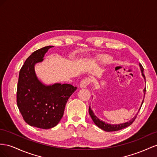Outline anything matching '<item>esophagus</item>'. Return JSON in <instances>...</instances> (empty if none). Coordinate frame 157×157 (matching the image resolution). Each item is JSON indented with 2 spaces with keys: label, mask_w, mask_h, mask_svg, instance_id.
<instances>
[{
  "label": "esophagus",
  "mask_w": 157,
  "mask_h": 157,
  "mask_svg": "<svg viewBox=\"0 0 157 157\" xmlns=\"http://www.w3.org/2000/svg\"><path fill=\"white\" fill-rule=\"evenodd\" d=\"M91 82V79L89 78H85L83 79H82V81L80 82L79 86L81 88H86L88 85Z\"/></svg>",
  "instance_id": "obj_1"
}]
</instances>
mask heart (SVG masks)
Segmentation results:
<instances>
[{
  "label": "heart",
  "mask_w": 157,
  "mask_h": 157,
  "mask_svg": "<svg viewBox=\"0 0 157 157\" xmlns=\"http://www.w3.org/2000/svg\"><path fill=\"white\" fill-rule=\"evenodd\" d=\"M111 61V58L109 56H105L102 57L100 59V62L102 64H107Z\"/></svg>",
  "instance_id": "b5f03b06"
}]
</instances>
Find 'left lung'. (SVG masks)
<instances>
[{
    "label": "left lung",
    "mask_w": 157,
    "mask_h": 157,
    "mask_svg": "<svg viewBox=\"0 0 157 157\" xmlns=\"http://www.w3.org/2000/svg\"><path fill=\"white\" fill-rule=\"evenodd\" d=\"M140 70H141V75L143 76V78H144L145 82V77L144 74H143V66H141V64H140ZM143 94H144V95H143V101L141 102V106L140 107V109H139L137 114L135 116H134V117H133L130 120H129L128 122L122 123V124H109V123H107V122H104V121H102L101 119L98 118L97 116L95 114V113H94V112L93 111V110L91 108V106H89V115H90L91 119L93 120V122L95 123V124L96 125V126H98L99 128L102 129V130L106 131V132H114V131H118V130H120V129H124V128H126V127H128L129 126H130V125L133 122V121L135 120L136 116H137V114L139 113V111H140L141 107V106L143 105V101H144V97H145V92H146V87L144 89H143Z\"/></svg>",
    "instance_id": "8db88e82"
}]
</instances>
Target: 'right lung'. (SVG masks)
I'll use <instances>...</instances> for the list:
<instances>
[{
    "label": "right lung",
    "instance_id": "1",
    "mask_svg": "<svg viewBox=\"0 0 157 157\" xmlns=\"http://www.w3.org/2000/svg\"><path fill=\"white\" fill-rule=\"evenodd\" d=\"M54 46H46L33 52L20 71L17 88V105L29 126L50 129L59 123L67 101L77 87L71 84L47 85L35 73V66L42 62L44 55Z\"/></svg>",
    "mask_w": 157,
    "mask_h": 157
}]
</instances>
